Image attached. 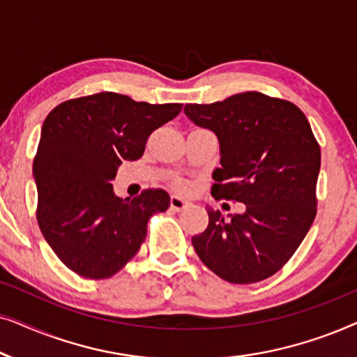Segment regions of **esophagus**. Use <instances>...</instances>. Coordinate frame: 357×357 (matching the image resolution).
<instances>
[{
	"instance_id": "obj_1",
	"label": "esophagus",
	"mask_w": 357,
	"mask_h": 357,
	"mask_svg": "<svg viewBox=\"0 0 357 357\" xmlns=\"http://www.w3.org/2000/svg\"><path fill=\"white\" fill-rule=\"evenodd\" d=\"M192 206V203L185 202V199L178 198V197H172L170 198V208L174 209V211H183V209H188Z\"/></svg>"
}]
</instances>
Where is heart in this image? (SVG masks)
<instances>
[{"label": "heart", "mask_w": 357, "mask_h": 357, "mask_svg": "<svg viewBox=\"0 0 357 357\" xmlns=\"http://www.w3.org/2000/svg\"><path fill=\"white\" fill-rule=\"evenodd\" d=\"M175 187H177L178 190H182V192H185V190L190 188V185L185 182V180H177V182H175Z\"/></svg>", "instance_id": "1"}]
</instances>
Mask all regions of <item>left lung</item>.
<instances>
[{
    "instance_id": "obj_1",
    "label": "left lung",
    "mask_w": 357,
    "mask_h": 357,
    "mask_svg": "<svg viewBox=\"0 0 357 357\" xmlns=\"http://www.w3.org/2000/svg\"><path fill=\"white\" fill-rule=\"evenodd\" d=\"M185 115L221 144L213 197L245 204L226 221L208 206L206 231L192 237L195 252L234 284L266 280L294 255L317 214L320 146L310 123L292 102L257 91L187 104Z\"/></svg>"
}]
</instances>
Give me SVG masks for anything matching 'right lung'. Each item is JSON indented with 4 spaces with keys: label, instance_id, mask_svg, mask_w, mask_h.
Segmentation results:
<instances>
[{
    "label": "right lung",
    "instance_id": "1",
    "mask_svg": "<svg viewBox=\"0 0 357 357\" xmlns=\"http://www.w3.org/2000/svg\"><path fill=\"white\" fill-rule=\"evenodd\" d=\"M180 110L182 104H148L104 91L61 102L47 115L33 158L37 221L76 275L105 280L119 273L144 242L149 218L169 208L164 190L121 199L110 182Z\"/></svg>",
    "mask_w": 357,
    "mask_h": 357
}]
</instances>
